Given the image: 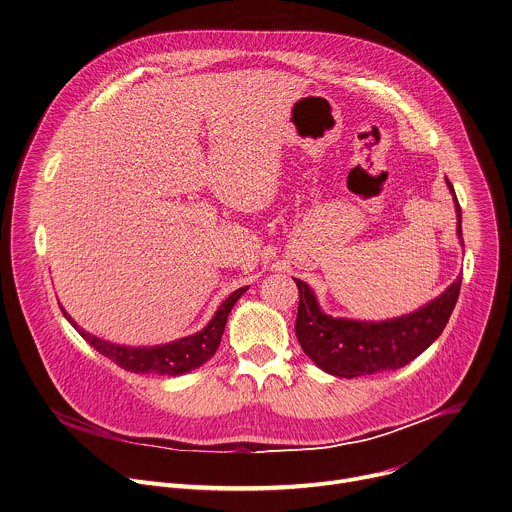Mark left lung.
<instances>
[{
  "label": "left lung",
  "instance_id": "8db88e82",
  "mask_svg": "<svg viewBox=\"0 0 512 512\" xmlns=\"http://www.w3.org/2000/svg\"><path fill=\"white\" fill-rule=\"evenodd\" d=\"M447 185L455 195L449 179ZM455 207L457 235L463 243V217L457 197ZM461 281L463 277L459 275L443 295L409 315L373 323L325 315L309 285L295 279L299 289L295 333L311 361L329 375L353 379L381 371H395L417 359L439 339L457 305Z\"/></svg>",
  "mask_w": 512,
  "mask_h": 512
}]
</instances>
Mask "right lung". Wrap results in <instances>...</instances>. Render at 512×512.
Instances as JSON below:
<instances>
[{
	"label": "right lung",
	"mask_w": 512,
	"mask_h": 512,
	"mask_svg": "<svg viewBox=\"0 0 512 512\" xmlns=\"http://www.w3.org/2000/svg\"><path fill=\"white\" fill-rule=\"evenodd\" d=\"M249 287H241L237 291H233L217 309V313L213 315V319L207 323V327H203L199 333L177 339L173 343H165V345H155V347H125V345H115L111 341H103L87 331H83L61 307L65 319L75 327V331L95 349L99 351L103 357L111 359L115 365H119L125 371L131 373H155V375H167V377H177V375H185L197 367H201L203 363H207L219 343H221V335L225 331L227 325V317L233 309V305L237 303V299L247 291Z\"/></svg>",
	"instance_id": "1"
}]
</instances>
